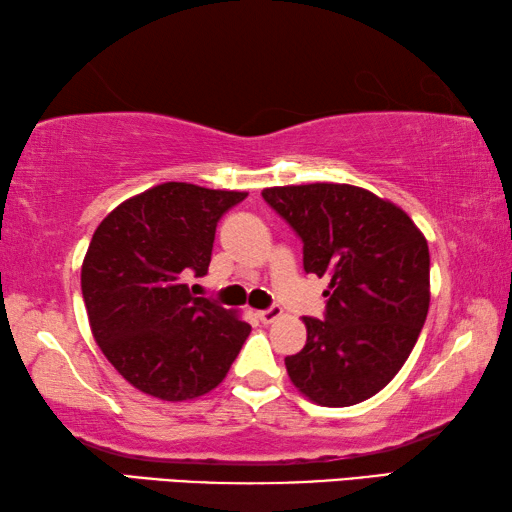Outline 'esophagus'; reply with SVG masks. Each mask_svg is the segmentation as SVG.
<instances>
[{
    "instance_id": "34e87169",
    "label": "esophagus",
    "mask_w": 512,
    "mask_h": 512,
    "mask_svg": "<svg viewBox=\"0 0 512 512\" xmlns=\"http://www.w3.org/2000/svg\"><path fill=\"white\" fill-rule=\"evenodd\" d=\"M283 315V310L279 306H270L267 310H258V319L263 321V324H274L276 319Z\"/></svg>"
}]
</instances>
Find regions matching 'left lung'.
<instances>
[{"label":"left lung","instance_id":"1","mask_svg":"<svg viewBox=\"0 0 512 512\" xmlns=\"http://www.w3.org/2000/svg\"><path fill=\"white\" fill-rule=\"evenodd\" d=\"M263 197L303 240V270L330 279L326 319L303 317L306 346L285 357L292 384L321 407L375 396L427 319L425 236L400 206L360 186H274Z\"/></svg>","mask_w":512,"mask_h":512}]
</instances>
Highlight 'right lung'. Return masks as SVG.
I'll use <instances>...</instances> for the list:
<instances>
[{
  "mask_svg": "<svg viewBox=\"0 0 512 512\" xmlns=\"http://www.w3.org/2000/svg\"><path fill=\"white\" fill-rule=\"evenodd\" d=\"M245 191L166 182L130 197L94 231L80 288L96 344L134 389L168 402L224 380L251 326L186 279L209 272L218 220Z\"/></svg>",
  "mask_w": 512,
  "mask_h": 512,
  "instance_id": "1",
  "label": "right lung"
}]
</instances>
